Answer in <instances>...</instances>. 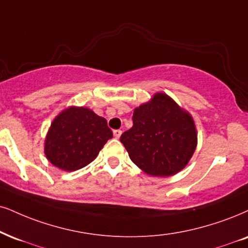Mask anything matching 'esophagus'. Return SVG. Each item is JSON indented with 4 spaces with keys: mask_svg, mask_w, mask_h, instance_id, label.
Wrapping results in <instances>:
<instances>
[{
    "mask_svg": "<svg viewBox=\"0 0 248 248\" xmlns=\"http://www.w3.org/2000/svg\"><path fill=\"white\" fill-rule=\"evenodd\" d=\"M121 134H122V131L121 130H114V137L115 138H119V137H121Z\"/></svg>",
    "mask_w": 248,
    "mask_h": 248,
    "instance_id": "esophagus-1",
    "label": "esophagus"
}]
</instances>
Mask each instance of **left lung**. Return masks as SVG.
<instances>
[{
  "label": "left lung",
  "instance_id": "obj_1",
  "mask_svg": "<svg viewBox=\"0 0 248 248\" xmlns=\"http://www.w3.org/2000/svg\"><path fill=\"white\" fill-rule=\"evenodd\" d=\"M133 126L121 142L131 161L155 177L178 173L193 156L198 133L191 114L166 93H155L133 111Z\"/></svg>",
  "mask_w": 248,
  "mask_h": 248
}]
</instances>
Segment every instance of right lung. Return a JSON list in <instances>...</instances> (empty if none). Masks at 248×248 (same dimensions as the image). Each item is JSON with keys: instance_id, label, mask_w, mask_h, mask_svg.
<instances>
[{"instance_id": "add662e5", "label": "right lung", "mask_w": 248, "mask_h": 248, "mask_svg": "<svg viewBox=\"0 0 248 248\" xmlns=\"http://www.w3.org/2000/svg\"><path fill=\"white\" fill-rule=\"evenodd\" d=\"M112 138L107 121L86 107H68L51 122L45 139L48 161L64 171L90 164Z\"/></svg>"}]
</instances>
